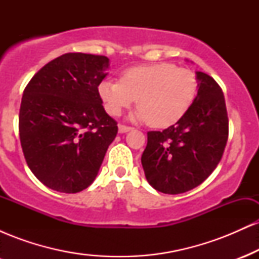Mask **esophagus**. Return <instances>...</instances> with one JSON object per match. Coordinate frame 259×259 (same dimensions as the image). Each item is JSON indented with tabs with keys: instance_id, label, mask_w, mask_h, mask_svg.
Masks as SVG:
<instances>
[{
	"instance_id": "1",
	"label": "esophagus",
	"mask_w": 259,
	"mask_h": 259,
	"mask_svg": "<svg viewBox=\"0 0 259 259\" xmlns=\"http://www.w3.org/2000/svg\"><path fill=\"white\" fill-rule=\"evenodd\" d=\"M118 127H119V133H121V134H123V133H127V132H129V130L133 129L132 126L123 125V124H119V126H118Z\"/></svg>"
}]
</instances>
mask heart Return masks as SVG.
<instances>
[{"instance_id":"heart-1","label":"heart","mask_w":259,"mask_h":259,"mask_svg":"<svg viewBox=\"0 0 259 259\" xmlns=\"http://www.w3.org/2000/svg\"><path fill=\"white\" fill-rule=\"evenodd\" d=\"M197 79L187 68L170 63L139 65L127 69L119 81L105 80L99 95L106 111L119 115L135 102V117L153 127H168L178 123L194 103Z\"/></svg>"}]
</instances>
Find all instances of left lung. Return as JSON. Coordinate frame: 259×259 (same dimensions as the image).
<instances>
[{
  "label": "left lung",
  "instance_id": "obj_1",
  "mask_svg": "<svg viewBox=\"0 0 259 259\" xmlns=\"http://www.w3.org/2000/svg\"><path fill=\"white\" fill-rule=\"evenodd\" d=\"M198 91L181 119L163 132H148L141 157L150 185L178 195L198 186L221 162L229 135L224 95L212 76L197 72Z\"/></svg>",
  "mask_w": 259,
  "mask_h": 259
}]
</instances>
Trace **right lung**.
<instances>
[{"label": "right lung", "instance_id": "obj_1", "mask_svg": "<svg viewBox=\"0 0 259 259\" xmlns=\"http://www.w3.org/2000/svg\"><path fill=\"white\" fill-rule=\"evenodd\" d=\"M109 59L65 53L44 65L23 92L19 138L26 164L65 194L90 186L118 133L99 95Z\"/></svg>", "mask_w": 259, "mask_h": 259}]
</instances>
